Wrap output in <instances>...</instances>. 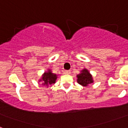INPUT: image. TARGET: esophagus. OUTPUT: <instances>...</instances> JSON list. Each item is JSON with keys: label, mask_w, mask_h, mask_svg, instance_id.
I'll list each match as a JSON object with an SVG mask.
<instances>
[{"label": "esophagus", "mask_w": 128, "mask_h": 128, "mask_svg": "<svg viewBox=\"0 0 128 128\" xmlns=\"http://www.w3.org/2000/svg\"><path fill=\"white\" fill-rule=\"evenodd\" d=\"M64 73L66 74H70L71 73V72H70V70H65Z\"/></svg>", "instance_id": "1"}]
</instances>
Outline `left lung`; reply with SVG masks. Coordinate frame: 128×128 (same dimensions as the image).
I'll return each instance as SVG.
<instances>
[{"instance_id": "8db88e82", "label": "left lung", "mask_w": 128, "mask_h": 128, "mask_svg": "<svg viewBox=\"0 0 128 128\" xmlns=\"http://www.w3.org/2000/svg\"><path fill=\"white\" fill-rule=\"evenodd\" d=\"M77 78H78L77 82L78 84H81L84 86H86L88 84L93 82L91 74H90V72L86 69H84L83 70H82L81 73L77 75Z\"/></svg>"}]
</instances>
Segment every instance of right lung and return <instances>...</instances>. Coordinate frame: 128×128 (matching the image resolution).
Instances as JSON below:
<instances>
[{
  "instance_id": "right-lung-1",
  "label": "right lung",
  "mask_w": 128,
  "mask_h": 128,
  "mask_svg": "<svg viewBox=\"0 0 128 128\" xmlns=\"http://www.w3.org/2000/svg\"><path fill=\"white\" fill-rule=\"evenodd\" d=\"M56 78H57L56 74H53L50 70H48V72H45L43 74L42 78L40 81H42V84L48 86L49 85H52V84H54Z\"/></svg>"
}]
</instances>
